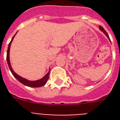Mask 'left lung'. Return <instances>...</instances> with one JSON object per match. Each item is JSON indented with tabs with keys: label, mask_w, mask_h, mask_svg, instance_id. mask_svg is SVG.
Here are the masks:
<instances>
[{
	"label": "left lung",
	"mask_w": 120,
	"mask_h": 120,
	"mask_svg": "<svg viewBox=\"0 0 120 120\" xmlns=\"http://www.w3.org/2000/svg\"><path fill=\"white\" fill-rule=\"evenodd\" d=\"M99 29H100V30H101V31L103 32L104 33V34H105L106 35V37H108V39H109V40L110 41H111V40H110V38H109V35H108V34H107L106 32V30H105V29H104L103 27L101 26H99Z\"/></svg>",
	"instance_id": "left-lung-1"
}]
</instances>
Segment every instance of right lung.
Returning a JSON list of instances; mask_svg holds the SVG:
<instances>
[{"label":"right lung","instance_id":"right-lung-1","mask_svg":"<svg viewBox=\"0 0 120 120\" xmlns=\"http://www.w3.org/2000/svg\"><path fill=\"white\" fill-rule=\"evenodd\" d=\"M17 34V33H16ZM16 34L14 35L13 37H12V40L10 41V43H9V45H8V50H7V55H6V61H7V62H8V66H9V69H10L12 73V75L14 76L18 80H19L20 82H21L22 83H23L24 85L27 86H30V87H41L42 86H44L45 83H47V81L48 80L49 77V74H50V71L48 72V73L45 75V76H44V77H43L42 79H40V80H35V81H30V80H28L27 79H25L23 77H20V76H19L18 75H17L16 73H15L12 69V67L11 66V64H10V61H9V50H10V47H11V43H12V40H13L14 38L15 35H16Z\"/></svg>","mask_w":120,"mask_h":120}]
</instances>
